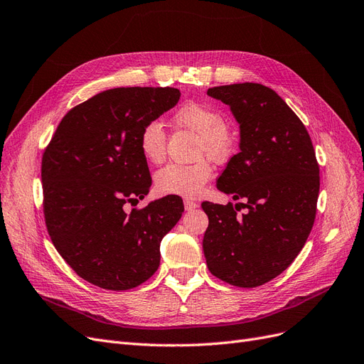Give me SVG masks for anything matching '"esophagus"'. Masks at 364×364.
Listing matches in <instances>:
<instances>
[{
    "mask_svg": "<svg viewBox=\"0 0 364 364\" xmlns=\"http://www.w3.org/2000/svg\"><path fill=\"white\" fill-rule=\"evenodd\" d=\"M184 208L187 211H192V210L198 208V203H195V200H192V199H184Z\"/></svg>",
    "mask_w": 364,
    "mask_h": 364,
    "instance_id": "esophagus-1",
    "label": "esophagus"
}]
</instances>
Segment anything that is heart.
Masks as SVG:
<instances>
[{
    "mask_svg": "<svg viewBox=\"0 0 364 364\" xmlns=\"http://www.w3.org/2000/svg\"><path fill=\"white\" fill-rule=\"evenodd\" d=\"M173 124L196 133L195 157L192 165L169 164L157 171L156 189L164 195L192 198L203 192L213 177L210 157L214 161L230 159L237 146V134L226 123V117L218 107L199 102H187L172 115ZM139 150L150 164L159 165L166 157V133L160 121L145 123L139 132Z\"/></svg>",
    "mask_w": 364,
    "mask_h": 364,
    "instance_id": "heart-1",
    "label": "heart"
}]
</instances>
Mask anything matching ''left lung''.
<instances>
[{
	"label": "left lung",
	"instance_id": "8db88e82",
	"mask_svg": "<svg viewBox=\"0 0 364 364\" xmlns=\"http://www.w3.org/2000/svg\"><path fill=\"white\" fill-rule=\"evenodd\" d=\"M207 94L230 105L240 124V153L218 189L243 203H203V249L213 276L255 288L285 272L303 249L315 222L319 165L301 119L272 88L245 82ZM240 205L248 208L241 217Z\"/></svg>",
	"mask_w": 364,
	"mask_h": 364
}]
</instances>
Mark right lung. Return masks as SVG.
<instances>
[{
  "label": "right lung",
  "instance_id": "right-lung-1",
  "mask_svg": "<svg viewBox=\"0 0 364 364\" xmlns=\"http://www.w3.org/2000/svg\"><path fill=\"white\" fill-rule=\"evenodd\" d=\"M180 96L171 87L102 91L64 115L43 153L49 237L73 272L99 288L126 291L150 279L161 238L184 211L177 196L124 211L151 186L139 132Z\"/></svg>",
  "mask_w": 364,
  "mask_h": 364
}]
</instances>
